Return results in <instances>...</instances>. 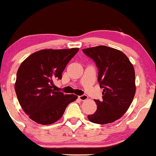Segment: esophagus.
Returning a JSON list of instances; mask_svg holds the SVG:
<instances>
[{
	"instance_id": "esophagus-1",
	"label": "esophagus",
	"mask_w": 156,
	"mask_h": 156,
	"mask_svg": "<svg viewBox=\"0 0 156 156\" xmlns=\"http://www.w3.org/2000/svg\"><path fill=\"white\" fill-rule=\"evenodd\" d=\"M78 99L81 101H85V100H86V99H88V96L86 94H83V95H81V96L78 97Z\"/></svg>"
}]
</instances>
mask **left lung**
I'll list each match as a JSON object with an SVG mask.
<instances>
[{
    "label": "left lung",
    "instance_id": "8db88e82",
    "mask_svg": "<svg viewBox=\"0 0 156 156\" xmlns=\"http://www.w3.org/2000/svg\"><path fill=\"white\" fill-rule=\"evenodd\" d=\"M98 68V82L103 89L102 99H95L97 109L88 115L98 124L112 123L127 111L136 91L135 72L128 57L121 51L105 46L84 48Z\"/></svg>",
    "mask_w": 156,
    "mask_h": 156
}]
</instances>
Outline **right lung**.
Returning a JSON list of instances; mask_svg holds the SVG:
<instances>
[{
    "label": "right lung",
    "instance_id": "right-lung-1",
    "mask_svg": "<svg viewBox=\"0 0 156 156\" xmlns=\"http://www.w3.org/2000/svg\"><path fill=\"white\" fill-rule=\"evenodd\" d=\"M78 50L43 49L22 62L16 73L15 91L22 108L33 121L42 125L55 123L78 98L57 91L53 82L62 79V73Z\"/></svg>",
    "mask_w": 156,
    "mask_h": 156
}]
</instances>
